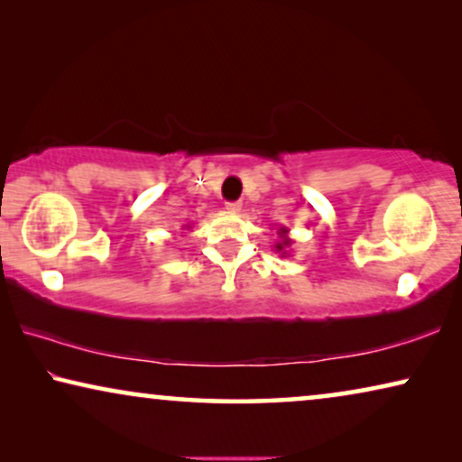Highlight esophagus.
Instances as JSON below:
<instances>
[{"mask_svg":"<svg viewBox=\"0 0 462 462\" xmlns=\"http://www.w3.org/2000/svg\"><path fill=\"white\" fill-rule=\"evenodd\" d=\"M226 210L239 212V210H242V204H239V201H229V204H226Z\"/></svg>","mask_w":462,"mask_h":462,"instance_id":"esophagus-1","label":"esophagus"}]
</instances>
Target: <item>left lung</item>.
<instances>
[{"mask_svg":"<svg viewBox=\"0 0 462 462\" xmlns=\"http://www.w3.org/2000/svg\"><path fill=\"white\" fill-rule=\"evenodd\" d=\"M286 233H288V229H283V226H282V229H280V237H282V242H277V244H275V252H282V256L286 254V248H288L290 244H292V239H290V237L286 236Z\"/></svg>","mask_w":462,"mask_h":462,"instance_id":"obj_1","label":"left lung"}]
</instances>
